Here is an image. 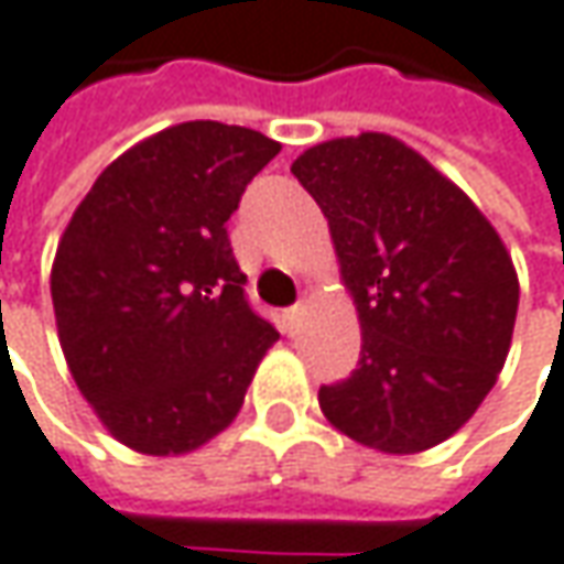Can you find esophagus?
Here are the masks:
<instances>
[{"label":"esophagus","instance_id":"1","mask_svg":"<svg viewBox=\"0 0 564 564\" xmlns=\"http://www.w3.org/2000/svg\"><path fill=\"white\" fill-rule=\"evenodd\" d=\"M300 315H303V303H296V306L283 310V315H281L283 332H293V328H296V322H300Z\"/></svg>","mask_w":564,"mask_h":564}]
</instances>
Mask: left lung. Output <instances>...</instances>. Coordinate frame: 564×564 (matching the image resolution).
<instances>
[{
	"mask_svg": "<svg viewBox=\"0 0 564 564\" xmlns=\"http://www.w3.org/2000/svg\"><path fill=\"white\" fill-rule=\"evenodd\" d=\"M322 207L357 303L360 360L318 389L325 417L380 453L456 434L498 380L520 283L495 226L386 133L318 143L290 169Z\"/></svg>",
	"mask_w": 564,
	"mask_h": 564,
	"instance_id": "8db88e82",
	"label": "left lung"
}]
</instances>
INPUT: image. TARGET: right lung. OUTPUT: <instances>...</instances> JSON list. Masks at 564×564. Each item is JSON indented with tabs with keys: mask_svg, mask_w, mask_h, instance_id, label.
Returning a JSON list of instances; mask_svg holds the SVG:
<instances>
[{
	"mask_svg": "<svg viewBox=\"0 0 564 564\" xmlns=\"http://www.w3.org/2000/svg\"><path fill=\"white\" fill-rule=\"evenodd\" d=\"M278 152L249 127H169L98 175L59 239L51 296L69 373L137 453H187L229 427L281 338L249 306L226 232Z\"/></svg>",
	"mask_w": 564,
	"mask_h": 564,
	"instance_id": "1",
	"label": "right lung"
}]
</instances>
